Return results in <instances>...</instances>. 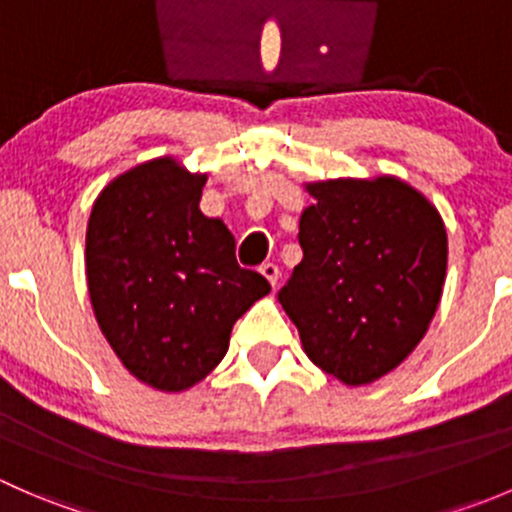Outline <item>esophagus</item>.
Instances as JSON below:
<instances>
[{
    "label": "esophagus",
    "instance_id": "obj_1",
    "mask_svg": "<svg viewBox=\"0 0 512 512\" xmlns=\"http://www.w3.org/2000/svg\"><path fill=\"white\" fill-rule=\"evenodd\" d=\"M260 272L265 275V280L270 282L272 287H277V282H280V267H277L275 262H265V265L260 267Z\"/></svg>",
    "mask_w": 512,
    "mask_h": 512
}]
</instances>
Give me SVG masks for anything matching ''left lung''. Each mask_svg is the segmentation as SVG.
Returning <instances> with one entry per match:
<instances>
[{
    "instance_id": "8db88e82",
    "label": "left lung",
    "mask_w": 512,
    "mask_h": 512,
    "mask_svg": "<svg viewBox=\"0 0 512 512\" xmlns=\"http://www.w3.org/2000/svg\"><path fill=\"white\" fill-rule=\"evenodd\" d=\"M302 262L277 292L309 359L361 386L401 364L426 334L446 282L448 237L438 210L409 183H307Z\"/></svg>"
}]
</instances>
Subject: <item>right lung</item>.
I'll list each match as a JSON object with an SVG mask.
<instances>
[{
  "instance_id": "1",
  "label": "right lung",
  "mask_w": 512,
  "mask_h": 512,
  "mask_svg": "<svg viewBox=\"0 0 512 512\" xmlns=\"http://www.w3.org/2000/svg\"><path fill=\"white\" fill-rule=\"evenodd\" d=\"M208 175L156 158L101 190L86 230L96 322L143 384L183 391L223 361L232 324L270 292L235 260L223 220L200 213Z\"/></svg>"
}]
</instances>
